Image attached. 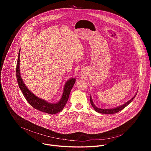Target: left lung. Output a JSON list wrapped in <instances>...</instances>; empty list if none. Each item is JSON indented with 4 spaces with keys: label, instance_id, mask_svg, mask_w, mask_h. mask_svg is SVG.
Instances as JSON below:
<instances>
[{
    "label": "left lung",
    "instance_id": "1",
    "mask_svg": "<svg viewBox=\"0 0 151 151\" xmlns=\"http://www.w3.org/2000/svg\"><path fill=\"white\" fill-rule=\"evenodd\" d=\"M137 93H136V94H135V96L131 99L129 100L128 101H127V103H125V104H122V106H120L119 107H115V108H113V109H100L99 108V107H96L95 106V104H94L93 101V100H92V98H91V96H90V102H91V106H93V108L94 109V110L97 112H99V113H100V114H116L119 111H121V110H122L124 108H125V107L128 106L129 104H130L132 101L135 98L136 94H137Z\"/></svg>",
    "mask_w": 151,
    "mask_h": 151
}]
</instances>
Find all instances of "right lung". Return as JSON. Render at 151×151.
I'll return each mask as SVG.
<instances>
[{
  "label": "right lung",
  "mask_w": 151,
  "mask_h": 151,
  "mask_svg": "<svg viewBox=\"0 0 151 151\" xmlns=\"http://www.w3.org/2000/svg\"><path fill=\"white\" fill-rule=\"evenodd\" d=\"M19 55L20 50L18 52V60L17 63L16 76L18 87L21 91H22L23 94L24 95L26 100L35 109L47 114L53 115L61 111L68 100L70 91L75 82L76 79L75 78H72L66 82L65 85H64L62 97L59 102L57 103H48L45 100H42L34 95L30 90H29V89L26 87V86L24 83L21 77L19 71Z\"/></svg>",
  "instance_id": "right-lung-1"
}]
</instances>
